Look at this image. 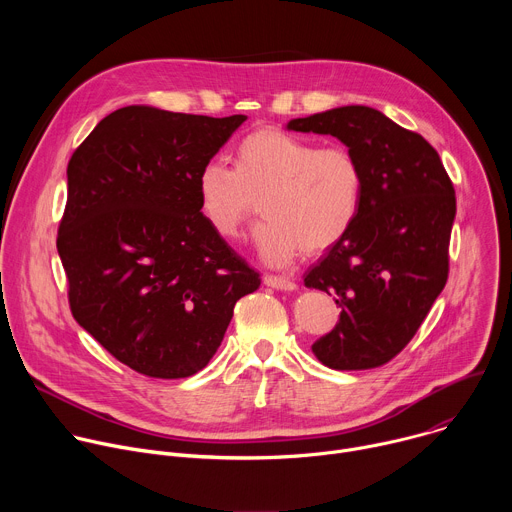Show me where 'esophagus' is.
<instances>
[{
    "mask_svg": "<svg viewBox=\"0 0 512 512\" xmlns=\"http://www.w3.org/2000/svg\"><path fill=\"white\" fill-rule=\"evenodd\" d=\"M263 283L273 287V289H281V291H294L298 285L294 279L289 277H283V275H265L263 277Z\"/></svg>",
    "mask_w": 512,
    "mask_h": 512,
    "instance_id": "obj_1",
    "label": "esophagus"
}]
</instances>
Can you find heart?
Here are the masks:
<instances>
[{
  "label": "heart",
  "instance_id": "b5f03b06",
  "mask_svg": "<svg viewBox=\"0 0 512 512\" xmlns=\"http://www.w3.org/2000/svg\"><path fill=\"white\" fill-rule=\"evenodd\" d=\"M196 194L206 223L225 239L241 233L261 200L255 247L267 265L283 267L300 251L324 253L350 233L364 170L346 145L261 127L235 145L233 168L218 158L200 168Z\"/></svg>",
  "mask_w": 512,
  "mask_h": 512
}]
</instances>
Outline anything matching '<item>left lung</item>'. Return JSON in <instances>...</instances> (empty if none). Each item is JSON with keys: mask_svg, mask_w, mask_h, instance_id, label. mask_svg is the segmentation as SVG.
Returning a JSON list of instances; mask_svg holds the SVG:
<instances>
[{"mask_svg": "<svg viewBox=\"0 0 512 512\" xmlns=\"http://www.w3.org/2000/svg\"><path fill=\"white\" fill-rule=\"evenodd\" d=\"M287 129L338 137L364 170L354 227L304 279L342 308L312 352L334 371L381 367L409 344L448 281L454 184L419 133L371 107L291 119Z\"/></svg>", "mask_w": 512, "mask_h": 512, "instance_id": "left-lung-1", "label": "left lung"}]
</instances>
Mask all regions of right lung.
I'll list each match as a JSON object with an SVG mask.
<instances>
[{
    "mask_svg": "<svg viewBox=\"0 0 512 512\" xmlns=\"http://www.w3.org/2000/svg\"><path fill=\"white\" fill-rule=\"evenodd\" d=\"M245 115L129 105L72 154L56 249L75 320L152 379L202 371L261 279L206 223L196 176Z\"/></svg>",
    "mask_w": 512,
    "mask_h": 512,
    "instance_id": "obj_1",
    "label": "right lung"
}]
</instances>
